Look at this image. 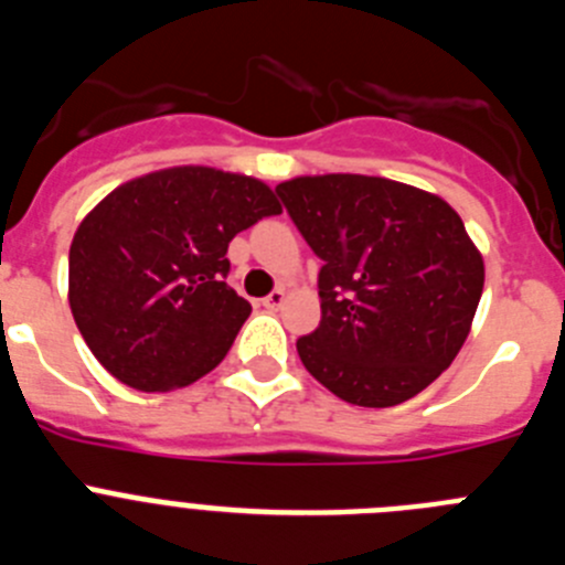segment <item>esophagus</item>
I'll use <instances>...</instances> for the list:
<instances>
[{
  "mask_svg": "<svg viewBox=\"0 0 565 565\" xmlns=\"http://www.w3.org/2000/svg\"><path fill=\"white\" fill-rule=\"evenodd\" d=\"M282 302H286V291H282V288H274V291L268 294L266 299H263V306H266L268 311H277V308L282 306Z\"/></svg>",
  "mask_w": 565,
  "mask_h": 565,
  "instance_id": "1",
  "label": "esophagus"
}]
</instances>
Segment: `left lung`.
<instances>
[{
	"instance_id": "left-lung-1",
	"label": "left lung",
	"mask_w": 565,
	"mask_h": 565,
	"mask_svg": "<svg viewBox=\"0 0 565 565\" xmlns=\"http://www.w3.org/2000/svg\"><path fill=\"white\" fill-rule=\"evenodd\" d=\"M313 248L322 319L297 353L317 382L359 407H393L461 351L483 291V259L450 203L367 174L279 183Z\"/></svg>"
}]
</instances>
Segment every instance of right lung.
Here are the masks:
<instances>
[{"label": "right lung", "mask_w": 565, "mask_h": 565, "mask_svg": "<svg viewBox=\"0 0 565 565\" xmlns=\"http://www.w3.org/2000/svg\"><path fill=\"white\" fill-rule=\"evenodd\" d=\"M279 214L266 183L209 167L109 192L70 246V311L93 356L135 391L198 382L252 313L228 288V243Z\"/></svg>", "instance_id": "right-lung-1"}]
</instances>
